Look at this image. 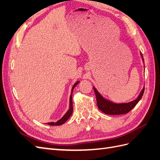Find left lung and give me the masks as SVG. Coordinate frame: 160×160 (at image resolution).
Listing matches in <instances>:
<instances>
[{"instance_id": "1", "label": "left lung", "mask_w": 160, "mask_h": 160, "mask_svg": "<svg viewBox=\"0 0 160 160\" xmlns=\"http://www.w3.org/2000/svg\"><path fill=\"white\" fill-rule=\"evenodd\" d=\"M140 53H141L142 60L144 62V59H143L141 52ZM144 67H145V64H144ZM93 90L95 92L96 100H97V105H98V107L99 109L105 114L112 115L126 114V113H128V112H130L132 108H133L136 104H137V103L139 102L140 100L141 99L142 96L143 95L144 90H145V86H144L141 92H140L137 98H136L135 100L131 101V102L117 103V102H112V101L108 100L107 98H105L101 94L98 90H97L95 87L93 86Z\"/></svg>"}]
</instances>
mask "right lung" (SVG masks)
I'll return each instance as SVG.
<instances>
[{"label":"right lung","mask_w":160,"mask_h":160,"mask_svg":"<svg viewBox=\"0 0 160 160\" xmlns=\"http://www.w3.org/2000/svg\"><path fill=\"white\" fill-rule=\"evenodd\" d=\"M80 82V81H77V82L73 85V86L72 88L71 89V94L70 96V102H69V108L68 110L67 111V112L64 115V116L62 118L59 119L58 121H57L56 122H49L48 124L49 126H60L62 124L64 123L67 121L71 118V116L72 113V110H73V107H72V91L74 88L76 87V85Z\"/></svg>","instance_id":"obj_1"}]
</instances>
